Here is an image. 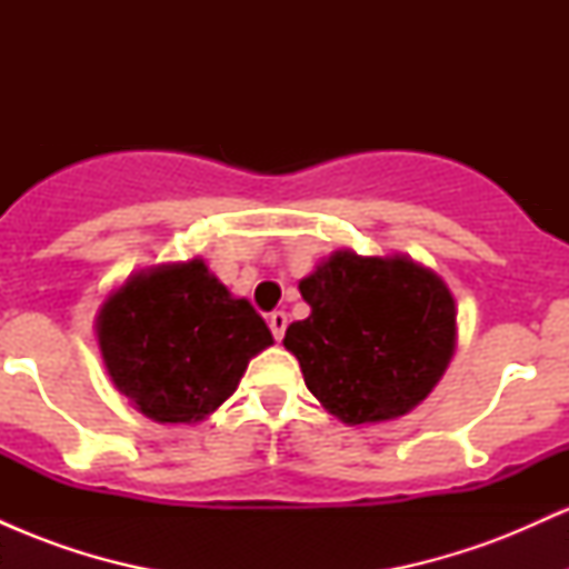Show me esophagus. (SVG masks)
I'll use <instances>...</instances> for the list:
<instances>
[{"mask_svg": "<svg viewBox=\"0 0 569 569\" xmlns=\"http://www.w3.org/2000/svg\"><path fill=\"white\" fill-rule=\"evenodd\" d=\"M267 323H270L272 337H276V339H283V335H286V326H289V316H286L283 310H276V312H270V318H267Z\"/></svg>", "mask_w": 569, "mask_h": 569, "instance_id": "obj_1", "label": "esophagus"}]
</instances>
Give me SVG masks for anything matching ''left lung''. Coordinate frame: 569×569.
I'll return each mask as SVG.
<instances>
[{"label":"left lung","mask_w":569,"mask_h":569,"mask_svg":"<svg viewBox=\"0 0 569 569\" xmlns=\"http://www.w3.org/2000/svg\"><path fill=\"white\" fill-rule=\"evenodd\" d=\"M310 316L283 345L321 407L348 426L409 415L452 361L457 307L433 270L403 253L339 248L299 280Z\"/></svg>","instance_id":"1"}]
</instances>
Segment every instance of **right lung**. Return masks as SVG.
Here are the masks:
<instances>
[{"mask_svg": "<svg viewBox=\"0 0 569 569\" xmlns=\"http://www.w3.org/2000/svg\"><path fill=\"white\" fill-rule=\"evenodd\" d=\"M96 339L114 388L162 426H198L272 345L264 318L200 257L130 272L98 307Z\"/></svg>", "mask_w": 569, "mask_h": 569, "instance_id": "obj_1", "label": "right lung"}]
</instances>
